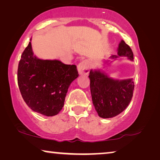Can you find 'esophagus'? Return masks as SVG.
<instances>
[{"instance_id":"34e87169","label":"esophagus","mask_w":160,"mask_h":160,"mask_svg":"<svg viewBox=\"0 0 160 160\" xmlns=\"http://www.w3.org/2000/svg\"><path fill=\"white\" fill-rule=\"evenodd\" d=\"M78 70L80 75H88L89 72V65L85 60H82L78 66Z\"/></svg>"}]
</instances>
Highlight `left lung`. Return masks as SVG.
I'll list each match as a JSON object with an SVG mask.
<instances>
[{
    "label": "left lung",
    "mask_w": 160,
    "mask_h": 160,
    "mask_svg": "<svg viewBox=\"0 0 160 160\" xmlns=\"http://www.w3.org/2000/svg\"><path fill=\"white\" fill-rule=\"evenodd\" d=\"M120 57H127L131 61L134 59L130 47L123 40L118 45V55H112L110 58L116 60ZM89 78L92 103L100 118H113L125 110L132 98L135 88L132 78L113 79L103 71L92 69Z\"/></svg>",
    "instance_id": "left-lung-1"
}]
</instances>
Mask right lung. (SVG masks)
Segmentation results:
<instances>
[{
	"instance_id": "right-lung-1",
	"label": "right lung",
	"mask_w": 160,
	"mask_h": 160,
	"mask_svg": "<svg viewBox=\"0 0 160 160\" xmlns=\"http://www.w3.org/2000/svg\"><path fill=\"white\" fill-rule=\"evenodd\" d=\"M78 75L75 65L38 58L30 42L19 62L18 84L22 98L32 110L54 116L62 110L68 88Z\"/></svg>"
}]
</instances>
